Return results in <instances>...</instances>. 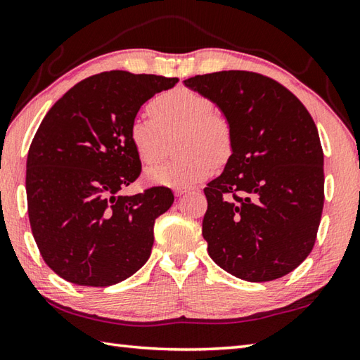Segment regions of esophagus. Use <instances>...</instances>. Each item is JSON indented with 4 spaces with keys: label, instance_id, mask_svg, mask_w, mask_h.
<instances>
[{
    "label": "esophagus",
    "instance_id": "1",
    "mask_svg": "<svg viewBox=\"0 0 360 360\" xmlns=\"http://www.w3.org/2000/svg\"><path fill=\"white\" fill-rule=\"evenodd\" d=\"M187 192H188V188H176L174 195H176V197H182V195L187 193Z\"/></svg>",
    "mask_w": 360,
    "mask_h": 360
}]
</instances>
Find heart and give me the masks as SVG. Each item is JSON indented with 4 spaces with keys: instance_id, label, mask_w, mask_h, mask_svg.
Segmentation results:
<instances>
[{
    "instance_id": "1",
    "label": "heart",
    "mask_w": 360,
    "mask_h": 360,
    "mask_svg": "<svg viewBox=\"0 0 360 360\" xmlns=\"http://www.w3.org/2000/svg\"><path fill=\"white\" fill-rule=\"evenodd\" d=\"M151 117H139L130 126V143L145 165L165 158L176 136L181 158L146 169L151 184L188 187L200 182L231 154L230 122L214 113L209 97L184 86L158 94L148 105Z\"/></svg>"
}]
</instances>
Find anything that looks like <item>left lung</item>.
Returning <instances> with one entry per match:
<instances>
[{"label":"left lung","instance_id":"8db88e82","mask_svg":"<svg viewBox=\"0 0 360 360\" xmlns=\"http://www.w3.org/2000/svg\"><path fill=\"white\" fill-rule=\"evenodd\" d=\"M233 134L224 173L205 187L202 238L221 269L247 282L286 276L309 257L324 205L315 121L283 84L248 70L195 75Z\"/></svg>","mask_w":360,"mask_h":360}]
</instances>
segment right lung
<instances>
[{"label":"right lung","instance_id":"1","mask_svg":"<svg viewBox=\"0 0 360 360\" xmlns=\"http://www.w3.org/2000/svg\"><path fill=\"white\" fill-rule=\"evenodd\" d=\"M176 83L102 72L77 83L45 115L26 160V200L39 252L61 278L103 288L148 261L154 221L174 197L162 186L120 193L141 173L129 134L143 103Z\"/></svg>","mask_w":360,"mask_h":360}]
</instances>
